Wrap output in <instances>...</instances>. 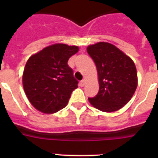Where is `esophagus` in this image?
Segmentation results:
<instances>
[{
	"mask_svg": "<svg viewBox=\"0 0 158 158\" xmlns=\"http://www.w3.org/2000/svg\"><path fill=\"white\" fill-rule=\"evenodd\" d=\"M85 81H86L85 79H83V80H82V81H81L80 85L81 86V87H83V86L85 85Z\"/></svg>",
	"mask_w": 158,
	"mask_h": 158,
	"instance_id": "obj_1",
	"label": "esophagus"
}]
</instances>
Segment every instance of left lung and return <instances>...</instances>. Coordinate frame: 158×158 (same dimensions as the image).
I'll return each instance as SVG.
<instances>
[{
  "label": "left lung",
  "mask_w": 158,
  "mask_h": 158,
  "mask_svg": "<svg viewBox=\"0 0 158 158\" xmlns=\"http://www.w3.org/2000/svg\"><path fill=\"white\" fill-rule=\"evenodd\" d=\"M87 52L96 64L99 92L89 98L90 104L105 112L118 111L133 96L138 77L135 63L130 57L108 43L100 42L87 47Z\"/></svg>",
  "instance_id": "8db88e82"
}]
</instances>
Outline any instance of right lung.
<instances>
[{
	"label": "right lung",
	"instance_id": "1",
	"mask_svg": "<svg viewBox=\"0 0 158 158\" xmlns=\"http://www.w3.org/2000/svg\"><path fill=\"white\" fill-rule=\"evenodd\" d=\"M78 50L76 46L57 43L27 60L23 74V89L36 109L50 114L66 105L78 84L67 62Z\"/></svg>",
	"mask_w": 158,
	"mask_h": 158
}]
</instances>
